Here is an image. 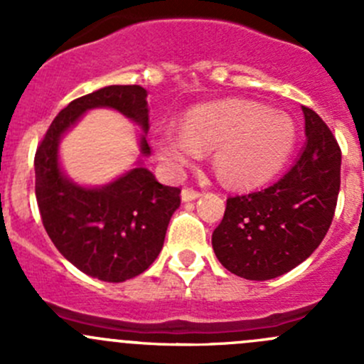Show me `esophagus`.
Segmentation results:
<instances>
[{"label": "esophagus", "mask_w": 364, "mask_h": 364, "mask_svg": "<svg viewBox=\"0 0 364 364\" xmlns=\"http://www.w3.org/2000/svg\"><path fill=\"white\" fill-rule=\"evenodd\" d=\"M200 197V192H197V190L193 188H183L181 192V200L183 203H190V200H196Z\"/></svg>", "instance_id": "34e87169"}]
</instances>
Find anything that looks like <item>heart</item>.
Instances as JSON below:
<instances>
[{
  "mask_svg": "<svg viewBox=\"0 0 364 364\" xmlns=\"http://www.w3.org/2000/svg\"><path fill=\"white\" fill-rule=\"evenodd\" d=\"M296 124L289 114L269 111L255 102H222L193 109L185 130L165 128L155 134L159 159L179 172L215 149L216 172L225 183L250 188L274 178L291 159Z\"/></svg>",
  "mask_w": 364,
  "mask_h": 364,
  "instance_id": "b5f03b06",
  "label": "heart"
}]
</instances>
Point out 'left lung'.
<instances>
[{"label":"left lung","mask_w":364,"mask_h":364,"mask_svg":"<svg viewBox=\"0 0 364 364\" xmlns=\"http://www.w3.org/2000/svg\"><path fill=\"white\" fill-rule=\"evenodd\" d=\"M304 142L291 171L274 185L227 199L213 232L216 259L247 280H271L311 255L335 216L341 151L328 124L303 107Z\"/></svg>","instance_id":"left-lung-1"}]
</instances>
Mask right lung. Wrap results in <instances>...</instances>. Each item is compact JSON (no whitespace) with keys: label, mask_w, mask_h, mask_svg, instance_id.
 Segmentation results:
<instances>
[{"label":"right lung","mask_w":364,"mask_h":364,"mask_svg":"<svg viewBox=\"0 0 364 364\" xmlns=\"http://www.w3.org/2000/svg\"><path fill=\"white\" fill-rule=\"evenodd\" d=\"M146 98L148 91L134 84L105 86L70 102L35 155L36 203L50 241L77 269L102 282L130 280L155 262L181 190L156 181L141 160L107 185H79L61 168L60 141L87 111L105 107L141 127V155L149 156Z\"/></svg>","instance_id":"add662e5"}]
</instances>
